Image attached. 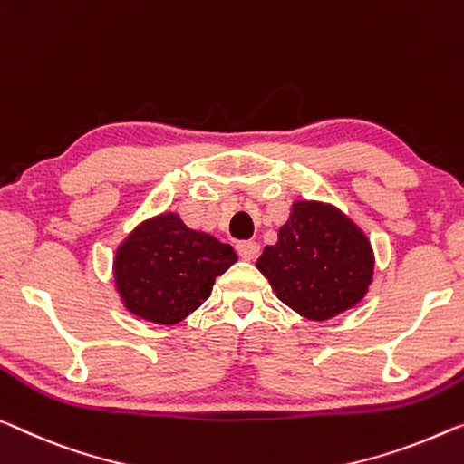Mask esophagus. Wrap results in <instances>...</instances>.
<instances>
[{
  "label": "esophagus",
  "mask_w": 464,
  "mask_h": 464,
  "mask_svg": "<svg viewBox=\"0 0 464 464\" xmlns=\"http://www.w3.org/2000/svg\"><path fill=\"white\" fill-rule=\"evenodd\" d=\"M237 254L244 260H254L256 256L260 254V246L256 241H239L237 244Z\"/></svg>",
  "instance_id": "esophagus-1"
}]
</instances>
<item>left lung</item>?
Here are the masks:
<instances>
[{"label":"left lung","instance_id":"1","mask_svg":"<svg viewBox=\"0 0 464 464\" xmlns=\"http://www.w3.org/2000/svg\"><path fill=\"white\" fill-rule=\"evenodd\" d=\"M256 268L285 306L310 321H329L361 302L375 273L366 233L337 206L295 199L276 244Z\"/></svg>","mask_w":464,"mask_h":464}]
</instances>
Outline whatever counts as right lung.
I'll list each match as a JSON object with an SVG mask.
<instances>
[{
	"label": "right lung",
	"instance_id": "add662e5",
	"mask_svg": "<svg viewBox=\"0 0 464 464\" xmlns=\"http://www.w3.org/2000/svg\"><path fill=\"white\" fill-rule=\"evenodd\" d=\"M237 254L214 235L189 229L177 212L145 218L116 247L112 273L122 306L156 324H177L210 298Z\"/></svg>",
	"mask_w": 464,
	"mask_h": 464
}]
</instances>
